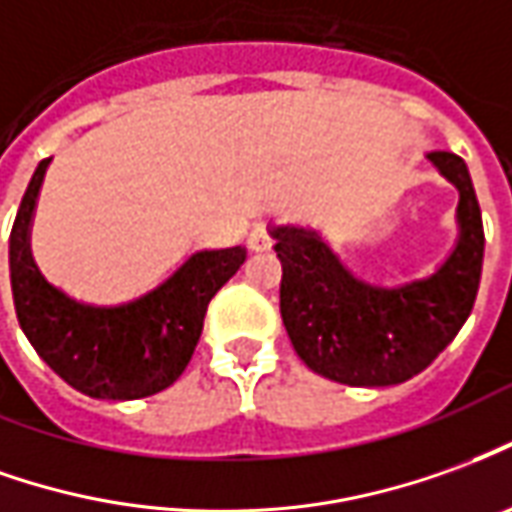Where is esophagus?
Wrapping results in <instances>:
<instances>
[{"label": "esophagus", "instance_id": "34e87169", "mask_svg": "<svg viewBox=\"0 0 512 512\" xmlns=\"http://www.w3.org/2000/svg\"><path fill=\"white\" fill-rule=\"evenodd\" d=\"M271 244H274V241H271V235H268V230L263 224H257L255 230L249 232V249H252V252H268Z\"/></svg>", "mask_w": 512, "mask_h": 512}]
</instances>
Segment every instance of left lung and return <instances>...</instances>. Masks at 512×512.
<instances>
[{"label":"left lung","instance_id":"left-lung-1","mask_svg":"<svg viewBox=\"0 0 512 512\" xmlns=\"http://www.w3.org/2000/svg\"><path fill=\"white\" fill-rule=\"evenodd\" d=\"M424 157L457 188L455 246L424 277L368 282L316 227L268 224L282 263V324L296 355L327 380L355 388L399 385L430 366L471 316L485 252L480 202L463 157Z\"/></svg>","mask_w":512,"mask_h":512}]
</instances>
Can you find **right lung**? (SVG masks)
<instances>
[{"label": "right lung", "instance_id": "1", "mask_svg": "<svg viewBox=\"0 0 512 512\" xmlns=\"http://www.w3.org/2000/svg\"><path fill=\"white\" fill-rule=\"evenodd\" d=\"M52 157L38 163L10 230V285L32 349L91 399H144L166 391L191 363L210 299L246 260L244 246L196 249L135 299L94 305L41 274L32 221Z\"/></svg>", "mask_w": 512, "mask_h": 512}]
</instances>
